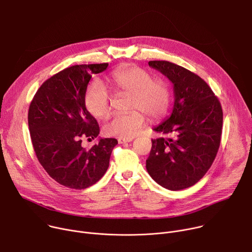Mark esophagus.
Instances as JSON below:
<instances>
[{
    "mask_svg": "<svg viewBox=\"0 0 252 252\" xmlns=\"http://www.w3.org/2000/svg\"><path fill=\"white\" fill-rule=\"evenodd\" d=\"M132 140V138H123V137H120L118 139L120 145H124V143H126V142H130Z\"/></svg>",
    "mask_w": 252,
    "mask_h": 252,
    "instance_id": "obj_1",
    "label": "esophagus"
}]
</instances>
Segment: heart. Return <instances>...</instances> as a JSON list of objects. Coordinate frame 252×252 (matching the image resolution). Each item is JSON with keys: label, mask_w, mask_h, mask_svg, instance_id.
<instances>
[{"label": "heart", "mask_w": 252, "mask_h": 252, "mask_svg": "<svg viewBox=\"0 0 252 252\" xmlns=\"http://www.w3.org/2000/svg\"><path fill=\"white\" fill-rule=\"evenodd\" d=\"M111 82L118 93L130 94L126 115L112 117L103 126V132L110 136L123 138L133 137L145 124L146 114L151 120L160 119L165 115L170 103V92L167 84L154 80V76L140 66H126L113 71ZM88 112L94 118L101 119L111 110V95L97 80L93 81L85 94Z\"/></svg>", "instance_id": "1"}]
</instances>
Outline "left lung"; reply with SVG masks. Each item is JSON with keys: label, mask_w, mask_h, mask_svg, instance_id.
Masks as SVG:
<instances>
[{"label": "left lung", "mask_w": 252, "mask_h": 252, "mask_svg": "<svg viewBox=\"0 0 252 252\" xmlns=\"http://www.w3.org/2000/svg\"><path fill=\"white\" fill-rule=\"evenodd\" d=\"M150 66L173 84L174 104L168 119L154 128L147 170L162 188L181 190L194 186L210 168L220 149L223 114L209 86L192 71L166 61Z\"/></svg>", "instance_id": "left-lung-1"}]
</instances>
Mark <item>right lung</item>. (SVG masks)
I'll return each instance as SVG.
<instances>
[{"instance_id":"right-lung-1","label":"right lung","mask_w":252,"mask_h":252,"mask_svg":"<svg viewBox=\"0 0 252 252\" xmlns=\"http://www.w3.org/2000/svg\"><path fill=\"white\" fill-rule=\"evenodd\" d=\"M109 63L76 64L48 79L35 93L28 114L29 129L38 160L56 182L84 189L103 176L110 164L116 138H99L90 150L85 138L99 133L96 120L88 112L85 94L94 74Z\"/></svg>"}]
</instances>
